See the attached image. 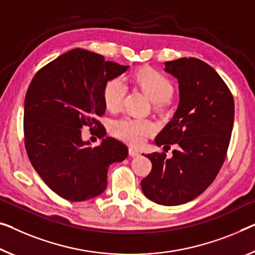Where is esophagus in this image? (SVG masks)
Segmentation results:
<instances>
[{
  "mask_svg": "<svg viewBox=\"0 0 255 255\" xmlns=\"http://www.w3.org/2000/svg\"><path fill=\"white\" fill-rule=\"evenodd\" d=\"M128 155H130L131 157H135V156L140 155V152L136 150V149H133V148H130V149H128Z\"/></svg>",
  "mask_w": 255,
  "mask_h": 255,
  "instance_id": "obj_1",
  "label": "esophagus"
}]
</instances>
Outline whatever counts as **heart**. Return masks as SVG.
<instances>
[{
	"label": "heart",
	"instance_id": "obj_1",
	"mask_svg": "<svg viewBox=\"0 0 255 255\" xmlns=\"http://www.w3.org/2000/svg\"><path fill=\"white\" fill-rule=\"evenodd\" d=\"M138 87L155 103V107L163 109L171 97L173 96V84L162 73L151 68L139 70L134 76ZM128 93V84L124 77H115L105 84L103 97L106 107L111 111H117L122 107ZM156 125L149 120L122 119L112 125L113 134L125 141L131 146L139 147L147 136L152 135Z\"/></svg>",
	"mask_w": 255,
	"mask_h": 255
}]
</instances>
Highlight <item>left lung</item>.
<instances>
[{
	"label": "left lung",
	"instance_id": "8db88e82",
	"mask_svg": "<svg viewBox=\"0 0 255 255\" xmlns=\"http://www.w3.org/2000/svg\"><path fill=\"white\" fill-rule=\"evenodd\" d=\"M165 72L178 80L180 100L155 142L167 148L177 143L178 149L171 158L164 152L146 155L152 168L141 189L150 201L173 206L193 201L218 175L229 147L235 105L229 88L204 61H166Z\"/></svg>",
	"mask_w": 255,
	"mask_h": 255
}]
</instances>
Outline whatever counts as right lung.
I'll return each instance as SVG.
<instances>
[{"instance_id": "add662e5", "label": "right lung", "mask_w": 255, "mask_h": 255, "mask_svg": "<svg viewBox=\"0 0 255 255\" xmlns=\"http://www.w3.org/2000/svg\"><path fill=\"white\" fill-rule=\"evenodd\" d=\"M128 66L106 61L101 54L73 49L35 74L23 108V134L28 158L51 190L72 202L99 196L107 187L111 164L128 150L111 136L92 148L82 140V128L106 132L105 84Z\"/></svg>"}]
</instances>
